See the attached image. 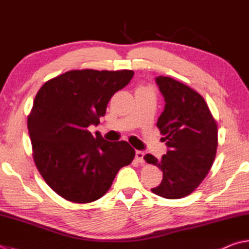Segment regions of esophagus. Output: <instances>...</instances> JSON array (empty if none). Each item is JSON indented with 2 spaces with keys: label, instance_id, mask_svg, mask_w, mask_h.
Segmentation results:
<instances>
[{
  "label": "esophagus",
  "instance_id": "1",
  "mask_svg": "<svg viewBox=\"0 0 249 249\" xmlns=\"http://www.w3.org/2000/svg\"><path fill=\"white\" fill-rule=\"evenodd\" d=\"M144 152L142 151H137L135 152V158H137V160L140 162V163H143L144 162Z\"/></svg>",
  "mask_w": 249,
  "mask_h": 249
}]
</instances>
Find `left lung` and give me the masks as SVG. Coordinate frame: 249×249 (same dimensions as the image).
<instances>
[{
	"instance_id": "8db88e82",
	"label": "left lung",
	"mask_w": 249,
	"mask_h": 249,
	"mask_svg": "<svg viewBox=\"0 0 249 249\" xmlns=\"http://www.w3.org/2000/svg\"><path fill=\"white\" fill-rule=\"evenodd\" d=\"M165 98L157 126L168 147L161 159H144L162 171V181L153 193L169 199L191 194L207 176L218 147V128L207 104L193 89L170 77L156 79Z\"/></svg>"
}]
</instances>
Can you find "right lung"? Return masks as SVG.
<instances>
[{
  "label": "right lung",
  "instance_id": "right-lung-1",
  "mask_svg": "<svg viewBox=\"0 0 249 249\" xmlns=\"http://www.w3.org/2000/svg\"><path fill=\"white\" fill-rule=\"evenodd\" d=\"M132 70H70L45 82L28 117L34 159L55 193L78 204L101 198L135 152L125 141L92 135L111 96L132 79Z\"/></svg>",
  "mask_w": 249,
  "mask_h": 249
}]
</instances>
